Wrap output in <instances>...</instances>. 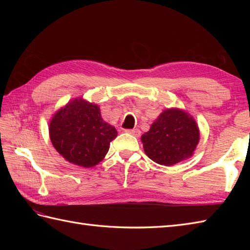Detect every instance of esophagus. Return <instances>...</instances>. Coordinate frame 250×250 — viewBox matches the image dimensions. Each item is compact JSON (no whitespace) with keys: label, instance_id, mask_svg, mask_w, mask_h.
<instances>
[{"label":"esophagus","instance_id":"1","mask_svg":"<svg viewBox=\"0 0 250 250\" xmlns=\"http://www.w3.org/2000/svg\"><path fill=\"white\" fill-rule=\"evenodd\" d=\"M126 132H128V133H130V134H132L133 136H136V137H139V136L141 135V131H140V129L126 130Z\"/></svg>","mask_w":250,"mask_h":250}]
</instances>
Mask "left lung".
<instances>
[{
    "mask_svg": "<svg viewBox=\"0 0 250 250\" xmlns=\"http://www.w3.org/2000/svg\"><path fill=\"white\" fill-rule=\"evenodd\" d=\"M148 158L171 167L193 156L200 141L198 124L188 111L167 108L141 137Z\"/></svg>",
    "mask_w": 250,
    "mask_h": 250,
    "instance_id": "obj_1",
    "label": "left lung"
}]
</instances>
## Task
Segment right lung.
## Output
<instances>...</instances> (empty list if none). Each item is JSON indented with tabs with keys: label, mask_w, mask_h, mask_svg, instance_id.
I'll return each mask as SVG.
<instances>
[{
	"label": "right lung",
	"mask_w": 250,
	"mask_h": 250,
	"mask_svg": "<svg viewBox=\"0 0 250 250\" xmlns=\"http://www.w3.org/2000/svg\"><path fill=\"white\" fill-rule=\"evenodd\" d=\"M48 128L56 150L66 161L83 167L102 161L118 134L115 126L103 120L100 106L83 98L72 99L58 109Z\"/></svg>",
	"instance_id": "right-lung-1"
}]
</instances>
